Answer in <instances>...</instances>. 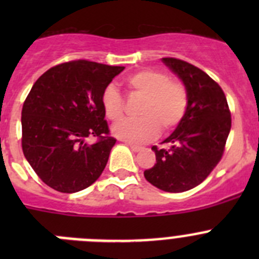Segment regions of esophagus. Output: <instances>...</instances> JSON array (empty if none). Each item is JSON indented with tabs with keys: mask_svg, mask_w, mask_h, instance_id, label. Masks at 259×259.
Instances as JSON below:
<instances>
[{
	"mask_svg": "<svg viewBox=\"0 0 259 259\" xmlns=\"http://www.w3.org/2000/svg\"><path fill=\"white\" fill-rule=\"evenodd\" d=\"M128 146H130V149L132 150V152H135V153H137V152H140L141 149H143V148H141V146H137V145H132V144H130L128 143L127 144Z\"/></svg>",
	"mask_w": 259,
	"mask_h": 259,
	"instance_id": "1",
	"label": "esophagus"
}]
</instances>
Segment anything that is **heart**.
<instances>
[{
    "instance_id": "heart-1",
    "label": "heart",
    "mask_w": 259,
    "mask_h": 259,
    "mask_svg": "<svg viewBox=\"0 0 259 259\" xmlns=\"http://www.w3.org/2000/svg\"><path fill=\"white\" fill-rule=\"evenodd\" d=\"M125 85L144 101L139 110L140 119H124L111 127V134L119 140L130 144L146 143L157 136L159 127L171 131L184 116L188 104L187 91L182 83L170 80L166 72L144 68L130 75ZM101 106L110 120L115 122L123 116V98L113 85L102 92Z\"/></svg>"
}]
</instances>
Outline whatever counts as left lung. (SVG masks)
Wrapping results in <instances>:
<instances>
[{
	"mask_svg": "<svg viewBox=\"0 0 259 259\" xmlns=\"http://www.w3.org/2000/svg\"><path fill=\"white\" fill-rule=\"evenodd\" d=\"M162 62L182 80L188 104L176 130L163 141L170 148H152L157 163L144 176L161 191L180 193L201 184L221 161L231 113L223 91L206 72L176 58Z\"/></svg>",
	"mask_w": 259,
	"mask_h": 259,
	"instance_id": "obj_1",
	"label": "left lung"
}]
</instances>
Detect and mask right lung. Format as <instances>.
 Wrapping results in <instances>:
<instances>
[{
	"label": "right lung",
	"instance_id": "add662e5",
	"mask_svg": "<svg viewBox=\"0 0 259 259\" xmlns=\"http://www.w3.org/2000/svg\"><path fill=\"white\" fill-rule=\"evenodd\" d=\"M124 70L89 61L52 67L32 87L22 109V148L36 174L50 188L75 193L104 171L115 139L101 106V96ZM100 140L88 144L87 137Z\"/></svg>",
	"mask_w": 259,
	"mask_h": 259
}]
</instances>
